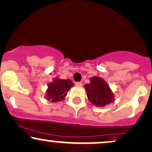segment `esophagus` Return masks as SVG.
I'll use <instances>...</instances> for the list:
<instances>
[{
    "mask_svg": "<svg viewBox=\"0 0 152 152\" xmlns=\"http://www.w3.org/2000/svg\"><path fill=\"white\" fill-rule=\"evenodd\" d=\"M76 86L78 87H81L82 86H83V84H82L81 82H76Z\"/></svg>",
    "mask_w": 152,
    "mask_h": 152,
    "instance_id": "obj_1",
    "label": "esophagus"
}]
</instances>
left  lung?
Returning a JSON list of instances; mask_svg holds the SVG:
<instances>
[{
  "label": "left lung",
  "mask_w": 152,
  "mask_h": 152,
  "mask_svg": "<svg viewBox=\"0 0 152 152\" xmlns=\"http://www.w3.org/2000/svg\"><path fill=\"white\" fill-rule=\"evenodd\" d=\"M89 101L96 107H105L115 100V95L103 78L94 76L84 86Z\"/></svg>",
  "instance_id": "1"
}]
</instances>
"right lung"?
<instances>
[{"instance_id": "right-lung-1", "label": "right lung", "mask_w": 152, "mask_h": 152, "mask_svg": "<svg viewBox=\"0 0 152 152\" xmlns=\"http://www.w3.org/2000/svg\"><path fill=\"white\" fill-rule=\"evenodd\" d=\"M73 82L69 79H61L59 78H54L53 81L47 84L46 91L47 100L52 103H57L65 98L69 91L74 86Z\"/></svg>"}]
</instances>
